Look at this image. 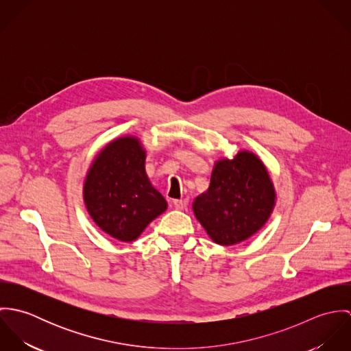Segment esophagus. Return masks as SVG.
I'll return each instance as SVG.
<instances>
[{"label": "esophagus", "mask_w": 351, "mask_h": 351, "mask_svg": "<svg viewBox=\"0 0 351 351\" xmlns=\"http://www.w3.org/2000/svg\"><path fill=\"white\" fill-rule=\"evenodd\" d=\"M173 205L177 208V209H184V208H186V205H188V200L186 199H181V200H174L173 201Z\"/></svg>", "instance_id": "esophagus-1"}]
</instances>
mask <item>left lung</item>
Masks as SVG:
<instances>
[{
    "label": "left lung",
    "mask_w": 351,
    "mask_h": 351,
    "mask_svg": "<svg viewBox=\"0 0 351 351\" xmlns=\"http://www.w3.org/2000/svg\"><path fill=\"white\" fill-rule=\"evenodd\" d=\"M276 192L262 160L250 151L215 163L210 184L193 212L210 239L231 246L249 239L270 217Z\"/></svg>",
    "instance_id": "1"
}]
</instances>
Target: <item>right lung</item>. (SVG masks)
I'll return each instance as SVG.
<instances>
[{
  "label": "right lung",
  "mask_w": 351,
  "mask_h": 351,
  "mask_svg": "<svg viewBox=\"0 0 351 351\" xmlns=\"http://www.w3.org/2000/svg\"><path fill=\"white\" fill-rule=\"evenodd\" d=\"M145 159L139 139L119 138L96 156L84 185L89 215L104 232L121 242L135 241L167 208L151 185Z\"/></svg>",
  "instance_id": "right-lung-1"
}]
</instances>
